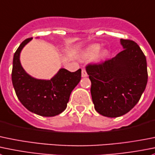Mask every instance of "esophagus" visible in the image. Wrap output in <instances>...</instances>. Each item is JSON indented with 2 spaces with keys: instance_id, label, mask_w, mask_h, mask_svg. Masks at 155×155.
Returning a JSON list of instances; mask_svg holds the SVG:
<instances>
[{
  "instance_id": "obj_1",
  "label": "esophagus",
  "mask_w": 155,
  "mask_h": 155,
  "mask_svg": "<svg viewBox=\"0 0 155 155\" xmlns=\"http://www.w3.org/2000/svg\"><path fill=\"white\" fill-rule=\"evenodd\" d=\"M87 76H88V74H87V73H86V70H85V69H82V77H86Z\"/></svg>"
}]
</instances>
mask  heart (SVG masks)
I'll list each match as a JSON object with an SVG mask.
<instances>
[{"instance_id":"1","label":"heart","mask_w":155,"mask_h":155,"mask_svg":"<svg viewBox=\"0 0 155 155\" xmlns=\"http://www.w3.org/2000/svg\"><path fill=\"white\" fill-rule=\"evenodd\" d=\"M99 49H100V45H93L90 46V47L88 48V49L86 51V52H85V56L86 57V58H92V57L95 56L96 54L98 52ZM105 55H106V52L103 51L101 54L99 58H104Z\"/></svg>"}]
</instances>
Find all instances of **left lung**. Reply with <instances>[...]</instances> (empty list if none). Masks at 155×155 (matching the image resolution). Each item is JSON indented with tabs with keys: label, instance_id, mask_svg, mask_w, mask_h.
Masks as SVG:
<instances>
[{
	"label": "left lung",
	"instance_id": "left-lung-1",
	"mask_svg": "<svg viewBox=\"0 0 155 155\" xmlns=\"http://www.w3.org/2000/svg\"><path fill=\"white\" fill-rule=\"evenodd\" d=\"M124 50L114 58L85 67L91 80L94 109L107 117H117L139 102L148 82L147 61L140 47L121 39Z\"/></svg>",
	"mask_w": 155,
	"mask_h": 155
}]
</instances>
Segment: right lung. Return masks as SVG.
I'll return each instance as SVG.
<instances>
[{
	"label": "right lung",
	"mask_w": 155,
	"mask_h": 155,
	"mask_svg": "<svg viewBox=\"0 0 155 155\" xmlns=\"http://www.w3.org/2000/svg\"><path fill=\"white\" fill-rule=\"evenodd\" d=\"M31 38L22 41L13 55L11 74L13 88L26 109L42 117H54L67 108L70 94L81 79V69L73 73L61 69L51 80L30 76L21 66L19 54Z\"/></svg>",
	"instance_id": "obj_1"
}]
</instances>
